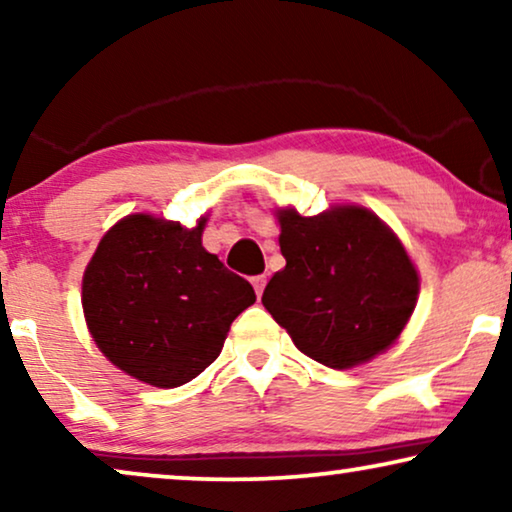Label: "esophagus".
Listing matches in <instances>:
<instances>
[{
	"label": "esophagus",
	"instance_id": "obj_1",
	"mask_svg": "<svg viewBox=\"0 0 512 512\" xmlns=\"http://www.w3.org/2000/svg\"><path fill=\"white\" fill-rule=\"evenodd\" d=\"M251 284H254L256 296H263V289H265V284H268V277H265V275H256V277H251Z\"/></svg>",
	"mask_w": 512,
	"mask_h": 512
}]
</instances>
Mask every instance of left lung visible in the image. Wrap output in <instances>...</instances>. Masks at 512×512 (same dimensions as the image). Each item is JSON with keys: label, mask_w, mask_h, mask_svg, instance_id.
Masks as SVG:
<instances>
[{"label": "left lung", "mask_w": 512, "mask_h": 512, "mask_svg": "<svg viewBox=\"0 0 512 512\" xmlns=\"http://www.w3.org/2000/svg\"><path fill=\"white\" fill-rule=\"evenodd\" d=\"M286 268L263 305L293 345L328 368H352L387 349L408 324L419 277L398 237L361 207L319 216L279 212Z\"/></svg>", "instance_id": "8db88e82"}]
</instances>
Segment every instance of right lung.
Wrapping results in <instances>:
<instances>
[{"mask_svg":"<svg viewBox=\"0 0 512 512\" xmlns=\"http://www.w3.org/2000/svg\"><path fill=\"white\" fill-rule=\"evenodd\" d=\"M202 226L135 214L102 237L83 275V312L102 354L160 389L181 387L221 354L254 305L247 279L202 247Z\"/></svg>","mask_w":512,"mask_h":512,"instance_id":"1","label":"right lung"}]
</instances>
